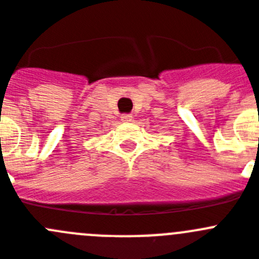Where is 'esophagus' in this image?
<instances>
[{
  "label": "esophagus",
  "mask_w": 259,
  "mask_h": 259,
  "mask_svg": "<svg viewBox=\"0 0 259 259\" xmlns=\"http://www.w3.org/2000/svg\"><path fill=\"white\" fill-rule=\"evenodd\" d=\"M121 121H122V122H130V121H133V116L132 115H122L121 116Z\"/></svg>",
  "instance_id": "34e87169"
}]
</instances>
